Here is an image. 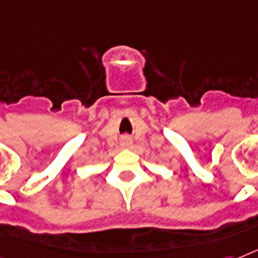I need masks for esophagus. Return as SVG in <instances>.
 I'll list each match as a JSON object with an SVG mask.
<instances>
[{
	"mask_svg": "<svg viewBox=\"0 0 258 258\" xmlns=\"http://www.w3.org/2000/svg\"><path fill=\"white\" fill-rule=\"evenodd\" d=\"M131 144H132L131 137L125 136V137H122V139H121V145H122V147H125V148L131 147Z\"/></svg>",
	"mask_w": 258,
	"mask_h": 258,
	"instance_id": "34e87169",
	"label": "esophagus"
}]
</instances>
